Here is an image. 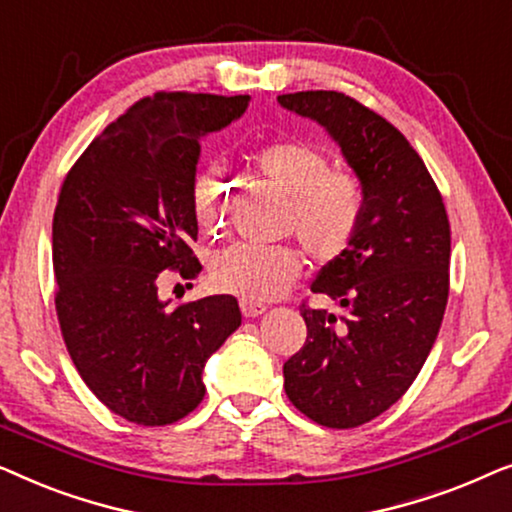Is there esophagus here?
Listing matches in <instances>:
<instances>
[{
	"label": "esophagus",
	"instance_id": "esophagus-1",
	"mask_svg": "<svg viewBox=\"0 0 512 512\" xmlns=\"http://www.w3.org/2000/svg\"><path fill=\"white\" fill-rule=\"evenodd\" d=\"M240 307H242V314H244V317H247V319H254V317H258V314L265 312V305H261V303H249V300H242Z\"/></svg>",
	"mask_w": 512,
	"mask_h": 512
}]
</instances>
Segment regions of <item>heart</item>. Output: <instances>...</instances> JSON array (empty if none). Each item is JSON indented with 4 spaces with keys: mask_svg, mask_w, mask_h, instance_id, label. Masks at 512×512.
I'll return each instance as SVG.
<instances>
[{
    "mask_svg": "<svg viewBox=\"0 0 512 512\" xmlns=\"http://www.w3.org/2000/svg\"><path fill=\"white\" fill-rule=\"evenodd\" d=\"M247 165L286 195L284 233L296 235L314 261L335 263L352 247L366 214V188L349 170L303 139H272L251 149ZM191 205L205 235H221L228 221L230 184L221 172L205 170L193 184ZM303 270V256L291 244L258 247L233 244L212 261L209 277L223 293L265 303L289 289Z\"/></svg>",
    "mask_w": 512,
    "mask_h": 512,
    "instance_id": "b5f03b06",
    "label": "heart"
}]
</instances>
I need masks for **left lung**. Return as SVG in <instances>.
<instances>
[{
	"instance_id": "obj_1",
	"label": "left lung",
	"mask_w": 512,
	"mask_h": 512,
	"mask_svg": "<svg viewBox=\"0 0 512 512\" xmlns=\"http://www.w3.org/2000/svg\"><path fill=\"white\" fill-rule=\"evenodd\" d=\"M324 125L366 188V214L312 293L345 312L300 305L307 340L284 363L289 401L328 429H354L389 410L422 370L450 296V221L436 181L387 118L335 90L279 95Z\"/></svg>"
}]
</instances>
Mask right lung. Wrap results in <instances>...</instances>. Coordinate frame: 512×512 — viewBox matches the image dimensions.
Here are the masks:
<instances>
[{
    "label": "right lung",
    "instance_id": "add662e5",
    "mask_svg": "<svg viewBox=\"0 0 512 512\" xmlns=\"http://www.w3.org/2000/svg\"><path fill=\"white\" fill-rule=\"evenodd\" d=\"M249 95L156 93L109 123L62 181L53 214L55 312L67 352L111 412L142 426L179 422L205 398L202 368L237 326L233 296L170 307L158 277L202 265L191 193L200 139Z\"/></svg>",
    "mask_w": 512,
    "mask_h": 512
}]
</instances>
